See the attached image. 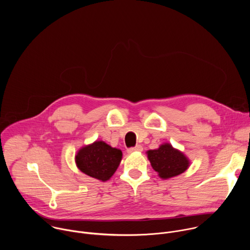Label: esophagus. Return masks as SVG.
Here are the masks:
<instances>
[{"instance_id": "1", "label": "esophagus", "mask_w": 250, "mask_h": 250, "mask_svg": "<svg viewBox=\"0 0 250 250\" xmlns=\"http://www.w3.org/2000/svg\"><path fill=\"white\" fill-rule=\"evenodd\" d=\"M142 150H144V148H142L141 146H136L134 147H131L129 149H127V153H133V152H141Z\"/></svg>"}]
</instances>
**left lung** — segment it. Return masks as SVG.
Wrapping results in <instances>:
<instances>
[{"mask_svg":"<svg viewBox=\"0 0 250 250\" xmlns=\"http://www.w3.org/2000/svg\"><path fill=\"white\" fill-rule=\"evenodd\" d=\"M146 154L152 168L163 180L184 173L190 166L189 158L168 142L156 149L146 151Z\"/></svg>","mask_w":250,"mask_h":250,"instance_id":"left-lung-1","label":"left lung"}]
</instances>
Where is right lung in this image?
<instances>
[{"instance_id": "obj_1", "label": "right lung", "mask_w": 250, "mask_h": 250, "mask_svg": "<svg viewBox=\"0 0 250 250\" xmlns=\"http://www.w3.org/2000/svg\"><path fill=\"white\" fill-rule=\"evenodd\" d=\"M122 158L121 149L112 147L103 140H96L77 151L75 163L84 174L104 182L111 179Z\"/></svg>"}]
</instances>
